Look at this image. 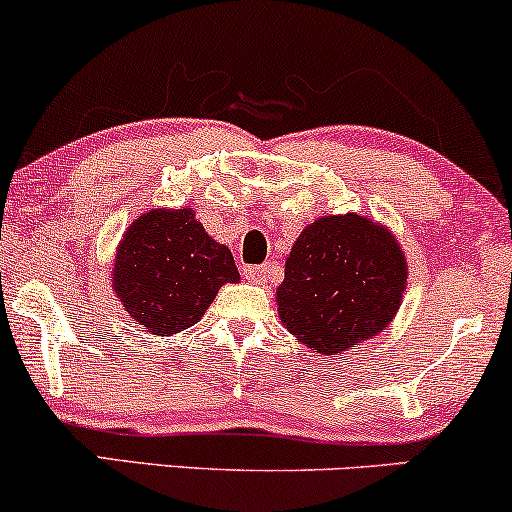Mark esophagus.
Here are the masks:
<instances>
[{
    "mask_svg": "<svg viewBox=\"0 0 512 512\" xmlns=\"http://www.w3.org/2000/svg\"><path fill=\"white\" fill-rule=\"evenodd\" d=\"M270 268L268 266H244L242 275L246 282H254V285H266Z\"/></svg>",
    "mask_w": 512,
    "mask_h": 512,
    "instance_id": "34e87169",
    "label": "esophagus"
}]
</instances>
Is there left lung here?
<instances>
[{
	"label": "left lung",
	"mask_w": 512,
	"mask_h": 512,
	"mask_svg": "<svg viewBox=\"0 0 512 512\" xmlns=\"http://www.w3.org/2000/svg\"><path fill=\"white\" fill-rule=\"evenodd\" d=\"M406 280V256L387 227L356 213L323 216L289 251L277 313L301 344L334 356L394 320Z\"/></svg>",
	"instance_id": "8db88e82"
}]
</instances>
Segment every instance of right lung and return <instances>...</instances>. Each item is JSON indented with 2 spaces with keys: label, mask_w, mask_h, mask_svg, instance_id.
Instances as JSON below:
<instances>
[{
  "label": "right lung",
  "mask_w": 512,
  "mask_h": 512,
  "mask_svg": "<svg viewBox=\"0 0 512 512\" xmlns=\"http://www.w3.org/2000/svg\"><path fill=\"white\" fill-rule=\"evenodd\" d=\"M239 273L230 249L192 208H151L132 220L113 263V292L144 332L168 337L194 323Z\"/></svg>",
  "instance_id": "1"
}]
</instances>
